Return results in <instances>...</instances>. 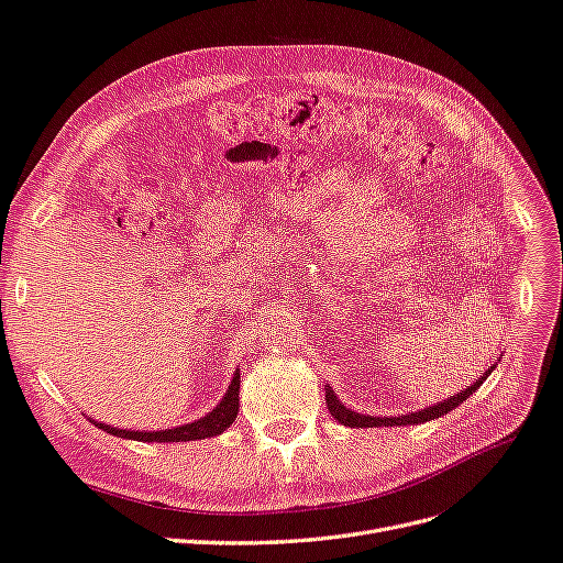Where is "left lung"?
<instances>
[{
    "label": "left lung",
    "mask_w": 563,
    "mask_h": 563,
    "mask_svg": "<svg viewBox=\"0 0 563 563\" xmlns=\"http://www.w3.org/2000/svg\"><path fill=\"white\" fill-rule=\"evenodd\" d=\"M495 371V365H490L488 371L481 375L472 387H467V389H462L460 394H455V396H451V398H445V400H441V404H433V406H429V408H424V410H417V412H406V415H398V417H377V415H363V412H356V410H351V408H346L340 398H336V394L332 391V387L330 384H325V406H328V410H330V415L334 417L336 422L340 424H344V427H353V429H365V427H406V424H424V422H429V420H437V417H441V415H445V412H451V410H455L457 406H462L464 400H467L481 384H484L486 379H488V375Z\"/></svg>",
    "instance_id": "8db88e82"
}]
</instances>
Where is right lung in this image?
Here are the masks:
<instances>
[{
  "mask_svg": "<svg viewBox=\"0 0 563 563\" xmlns=\"http://www.w3.org/2000/svg\"><path fill=\"white\" fill-rule=\"evenodd\" d=\"M238 398H240V371L235 367L233 379L229 384L227 394L221 396L217 408H212L205 417L196 422H188L181 427H172V429H159V431H134V429H120L112 424L96 422L93 417H89V422L93 427L103 429L106 433H112V437L120 439H134V441H148V443H179V441H198V439H212L219 437V433L227 431L238 417Z\"/></svg>",
  "mask_w": 563,
  "mask_h": 563,
  "instance_id": "obj_1",
  "label": "right lung"
}]
</instances>
